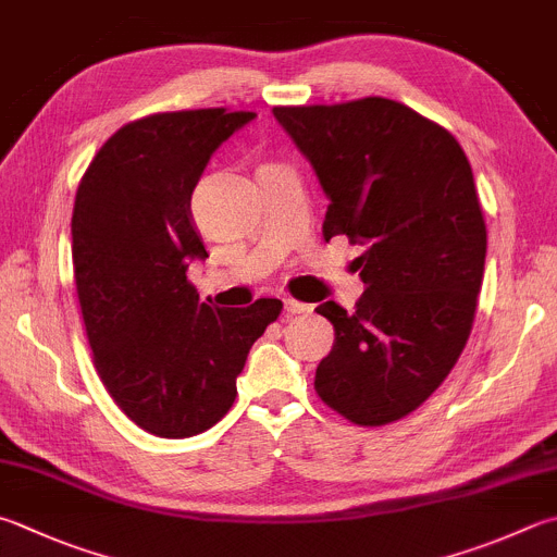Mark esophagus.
<instances>
[{"label":"esophagus","instance_id":"obj_1","mask_svg":"<svg viewBox=\"0 0 557 557\" xmlns=\"http://www.w3.org/2000/svg\"><path fill=\"white\" fill-rule=\"evenodd\" d=\"M283 308H286V314H302V312H310L312 310V306H306V302L293 300V298L283 300Z\"/></svg>","mask_w":557,"mask_h":557}]
</instances>
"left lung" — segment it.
Returning a JSON list of instances; mask_svg holds the SVG:
<instances>
[{"label":"left lung","mask_w":557,"mask_h":557,"mask_svg":"<svg viewBox=\"0 0 557 557\" xmlns=\"http://www.w3.org/2000/svg\"><path fill=\"white\" fill-rule=\"evenodd\" d=\"M274 115L330 198L324 239L366 247L354 312L314 308L337 332L314 393L359 426L397 422L446 381L473 330L487 251L473 170L444 125L393 99Z\"/></svg>","instance_id":"obj_1"}]
</instances>
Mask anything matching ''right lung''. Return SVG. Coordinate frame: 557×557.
<instances>
[{
    "label": "right lung",
    "mask_w": 557,
    "mask_h": 557,
    "mask_svg": "<svg viewBox=\"0 0 557 557\" xmlns=\"http://www.w3.org/2000/svg\"><path fill=\"white\" fill-rule=\"evenodd\" d=\"M251 111H162L125 123L94 154L72 211V264L94 369L131 422L196 436L233 407L247 354L283 302H198L188 261L206 259L191 194L218 145Z\"/></svg>",
    "instance_id": "add662e5"
}]
</instances>
